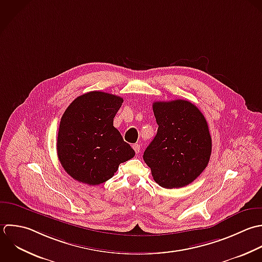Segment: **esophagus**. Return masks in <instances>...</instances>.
I'll use <instances>...</instances> for the list:
<instances>
[{
	"label": "esophagus",
	"instance_id": "34e87169",
	"mask_svg": "<svg viewBox=\"0 0 262 262\" xmlns=\"http://www.w3.org/2000/svg\"><path fill=\"white\" fill-rule=\"evenodd\" d=\"M133 148H134V150H135L136 153H140V152H141V146H140L139 144H134V145H133Z\"/></svg>",
	"mask_w": 262,
	"mask_h": 262
}]
</instances>
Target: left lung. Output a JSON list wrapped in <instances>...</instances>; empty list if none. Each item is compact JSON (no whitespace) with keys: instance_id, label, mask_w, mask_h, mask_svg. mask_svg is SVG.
<instances>
[{"instance_id":"left-lung-1","label":"left lung","mask_w":262,"mask_h":262,"mask_svg":"<svg viewBox=\"0 0 262 262\" xmlns=\"http://www.w3.org/2000/svg\"><path fill=\"white\" fill-rule=\"evenodd\" d=\"M153 111L158 129L144 152V161L159 186L185 187L209 162L212 142L207 121L194 104L181 99L154 102Z\"/></svg>"}]
</instances>
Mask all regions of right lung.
<instances>
[{"instance_id":"1","label":"right lung","mask_w":262,"mask_h":262,"mask_svg":"<svg viewBox=\"0 0 262 262\" xmlns=\"http://www.w3.org/2000/svg\"><path fill=\"white\" fill-rule=\"evenodd\" d=\"M123 99L94 91L77 97L61 117L57 154L64 170L77 182L96 186L111 179L134 149L113 126Z\"/></svg>"}]
</instances>
